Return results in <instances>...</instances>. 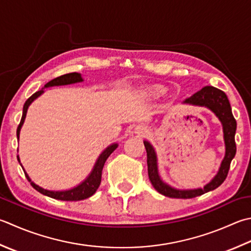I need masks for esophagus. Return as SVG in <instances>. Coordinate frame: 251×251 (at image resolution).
I'll use <instances>...</instances> for the list:
<instances>
[{"instance_id": "34e87169", "label": "esophagus", "mask_w": 251, "mask_h": 251, "mask_svg": "<svg viewBox=\"0 0 251 251\" xmlns=\"http://www.w3.org/2000/svg\"><path fill=\"white\" fill-rule=\"evenodd\" d=\"M135 131H136V134L142 136V135H145V134H147V132H148V128H147L145 125H138L135 128Z\"/></svg>"}]
</instances>
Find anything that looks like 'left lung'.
I'll use <instances>...</instances> for the list:
<instances>
[{
	"instance_id": "8db88e82",
	"label": "left lung",
	"mask_w": 251,
	"mask_h": 251,
	"mask_svg": "<svg viewBox=\"0 0 251 251\" xmlns=\"http://www.w3.org/2000/svg\"><path fill=\"white\" fill-rule=\"evenodd\" d=\"M183 103L195 106L207 107L214 115L218 117L223 127V138L225 144V155L221 162L218 173L211 179L208 184L203 186V188H194V189H177L171 186L170 184L161 178L158 166V155H156L155 149L153 148L148 140H144L145 148L147 151V164H148V175L156 191L161 195L166 196L170 198H179V199H190L198 197L208 191L214 190L223 183L226 178L230 162L236 154V144H235V132H236V121H235L232 107H230L229 101L225 93L217 89V88L205 86L202 89L196 92L195 95L187 98Z\"/></svg>"
}]
</instances>
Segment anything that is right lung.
Returning a JSON list of instances; mask_svg holds the SVG:
<instances>
[{
	"label": "right lung",
	"mask_w": 251,
	"mask_h": 251,
	"mask_svg": "<svg viewBox=\"0 0 251 251\" xmlns=\"http://www.w3.org/2000/svg\"><path fill=\"white\" fill-rule=\"evenodd\" d=\"M83 79L81 77V74L78 73H71V74H66V75L60 76L57 78H54L51 81H49L44 88H50V87H57V86H67V85H73V83H77V82H82ZM44 88L40 91H37L36 93L29 98V99L25 102L24 104V109H23V116L21 123L17 127V139H19V134H21V129L24 125L25 119H26V114L28 111L29 105L37 99V98L40 97L42 93L44 92ZM117 147H119V144L117 142H114V144L110 145L109 147L101 152V154L99 155V158L97 159L95 165L90 172V174L87 176V177L83 179L80 184H78L75 187H73L71 189H66V190H49L46 188H42L41 186L37 185L36 183H33L31 178L29 177V175L27 174V172L25 171L23 164L21 163V160H19V155H17V160L19 162V164L22 165V168L24 170V173L26 175V177L28 179L29 183L32 186V187L36 189L39 193L48 196V197H51L57 200H63V201H79L91 197V196L96 193L97 189L99 188L100 183H101V176H102V170L103 166H104V163L106 159L109 158L111 153L114 151ZM18 151V149H17Z\"/></svg>",
	"instance_id": "right-lung-1"
}]
</instances>
